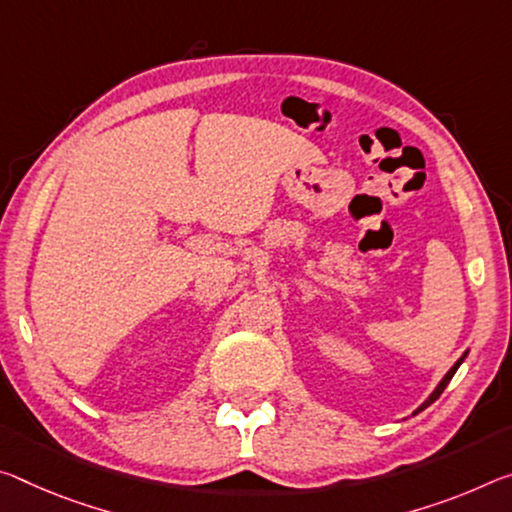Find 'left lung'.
Wrapping results in <instances>:
<instances>
[{
  "label": "left lung",
  "mask_w": 512,
  "mask_h": 512,
  "mask_svg": "<svg viewBox=\"0 0 512 512\" xmlns=\"http://www.w3.org/2000/svg\"><path fill=\"white\" fill-rule=\"evenodd\" d=\"M467 353H469V351H465V353H462V355H460V360H458L456 364H453V367H451L449 371H446V376H444V378L440 380V383H437V387L433 389V392H431V396H428V399H426L424 403H421V405H419V408H417L415 412H412V415H417V412H421V410H426V408H428V405H431V403H435L437 399H440V394L444 392V387L451 383L453 373H456V371H458V367H460V364H462V362H465V358H467Z\"/></svg>",
  "instance_id": "left-lung-1"
}]
</instances>
